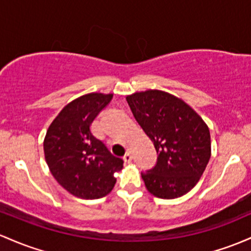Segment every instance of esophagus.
Returning <instances> with one entry per match:
<instances>
[{"label":"esophagus","mask_w":251,"mask_h":251,"mask_svg":"<svg viewBox=\"0 0 251 251\" xmlns=\"http://www.w3.org/2000/svg\"><path fill=\"white\" fill-rule=\"evenodd\" d=\"M124 161L127 162V163H128V162L132 161V155H131V152H127L125 156H124Z\"/></svg>","instance_id":"1"}]
</instances>
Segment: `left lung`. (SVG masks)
Returning a JSON list of instances; mask_svg holds the SVG:
<instances>
[{"label": "left lung", "mask_w": 251, "mask_h": 251, "mask_svg": "<svg viewBox=\"0 0 251 251\" xmlns=\"http://www.w3.org/2000/svg\"><path fill=\"white\" fill-rule=\"evenodd\" d=\"M126 100L158 155L155 167L142 173L145 187L161 199L182 197L210 161L207 125L186 102L162 90L134 93Z\"/></svg>", "instance_id": "8db88e82"}]
</instances>
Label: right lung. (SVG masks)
<instances>
[{"instance_id": "add662e5", "label": "right lung", "mask_w": 251, "mask_h": 251, "mask_svg": "<svg viewBox=\"0 0 251 251\" xmlns=\"http://www.w3.org/2000/svg\"><path fill=\"white\" fill-rule=\"evenodd\" d=\"M112 94L90 93L71 101L52 121L44 152L51 174L63 188L82 199L108 194L124 161L113 156L93 134V120L111 102Z\"/></svg>"}]
</instances>
